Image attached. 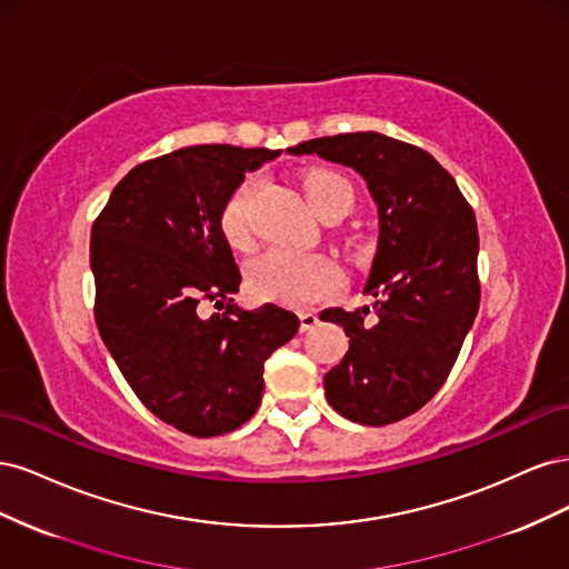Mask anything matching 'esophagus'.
I'll return each instance as SVG.
<instances>
[{"label": "esophagus", "instance_id": "34e87169", "mask_svg": "<svg viewBox=\"0 0 569 569\" xmlns=\"http://www.w3.org/2000/svg\"><path fill=\"white\" fill-rule=\"evenodd\" d=\"M299 320H301V332H308L318 325V313L316 311H301Z\"/></svg>", "mask_w": 569, "mask_h": 569}]
</instances>
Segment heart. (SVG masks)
Masks as SVG:
<instances>
[{
  "instance_id": "b5f03b06",
  "label": "heart",
  "mask_w": 569,
  "mask_h": 569,
  "mask_svg": "<svg viewBox=\"0 0 569 569\" xmlns=\"http://www.w3.org/2000/svg\"><path fill=\"white\" fill-rule=\"evenodd\" d=\"M256 180L247 178L234 187L226 206L220 211V230L232 247H247L251 239L249 228V201ZM303 197L311 209L322 216L337 203H347L351 209V184L332 170H308L301 176ZM247 280L253 297L303 306L320 299L337 284V268L332 261L318 253H297L287 249H270L249 263Z\"/></svg>"
}]
</instances>
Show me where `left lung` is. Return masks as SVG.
Listing matches in <instances>:
<instances>
[{
  "label": "left lung",
  "instance_id": "1",
  "mask_svg": "<svg viewBox=\"0 0 569 569\" xmlns=\"http://www.w3.org/2000/svg\"><path fill=\"white\" fill-rule=\"evenodd\" d=\"M353 168L377 206V249L356 311L327 308L349 351L325 375L330 406L358 425L420 410L449 377L479 311L475 213L456 180L418 147L382 132L318 137L287 149Z\"/></svg>",
  "mask_w": 569,
  "mask_h": 569
}]
</instances>
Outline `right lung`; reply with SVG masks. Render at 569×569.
<instances>
[{"instance_id": "right-lung-1", "label": "right lung", "mask_w": 569, "mask_h": 569, "mask_svg": "<svg viewBox=\"0 0 569 569\" xmlns=\"http://www.w3.org/2000/svg\"><path fill=\"white\" fill-rule=\"evenodd\" d=\"M270 149L197 144L134 166L92 226L94 318L140 401L192 437L242 427L261 406L263 363L299 330L274 303H234L242 274L220 211ZM209 300L217 311L202 313Z\"/></svg>"}]
</instances>
